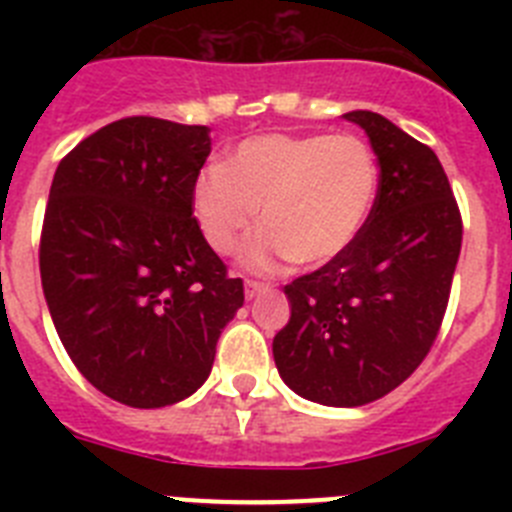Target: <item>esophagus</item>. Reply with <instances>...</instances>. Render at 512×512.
I'll list each match as a JSON object with an SVG mask.
<instances>
[{"instance_id": "obj_1", "label": "esophagus", "mask_w": 512, "mask_h": 512, "mask_svg": "<svg viewBox=\"0 0 512 512\" xmlns=\"http://www.w3.org/2000/svg\"><path fill=\"white\" fill-rule=\"evenodd\" d=\"M266 284L261 282H253V279H246V300H253V297H259L261 292H266Z\"/></svg>"}]
</instances>
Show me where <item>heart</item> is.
Here are the masks:
<instances>
[{"label": "heart", "mask_w": 512, "mask_h": 512, "mask_svg": "<svg viewBox=\"0 0 512 512\" xmlns=\"http://www.w3.org/2000/svg\"><path fill=\"white\" fill-rule=\"evenodd\" d=\"M379 192V164L359 135L269 133L238 143L192 184V212L217 253H233L259 212L264 228L243 248L248 269L282 261L320 266L359 238Z\"/></svg>", "instance_id": "heart-1"}]
</instances>
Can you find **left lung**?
Listing matches in <instances>:
<instances>
[{"instance_id": "left-lung-1", "label": "left lung", "mask_w": 512, "mask_h": 512, "mask_svg": "<svg viewBox=\"0 0 512 512\" xmlns=\"http://www.w3.org/2000/svg\"><path fill=\"white\" fill-rule=\"evenodd\" d=\"M343 117L377 153V202L338 259L284 287L292 315L271 348L289 390L359 408L400 387L431 351L459 261L461 215L431 148L377 112Z\"/></svg>"}]
</instances>
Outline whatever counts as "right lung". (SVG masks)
<instances>
[{
  "mask_svg": "<svg viewBox=\"0 0 512 512\" xmlns=\"http://www.w3.org/2000/svg\"><path fill=\"white\" fill-rule=\"evenodd\" d=\"M210 128L125 117L58 164L40 233V279L66 354L102 395L166 408L210 377L243 305L192 217Z\"/></svg>",
  "mask_w": 512,
  "mask_h": 512,
  "instance_id": "right-lung-1",
  "label": "right lung"
}]
</instances>
